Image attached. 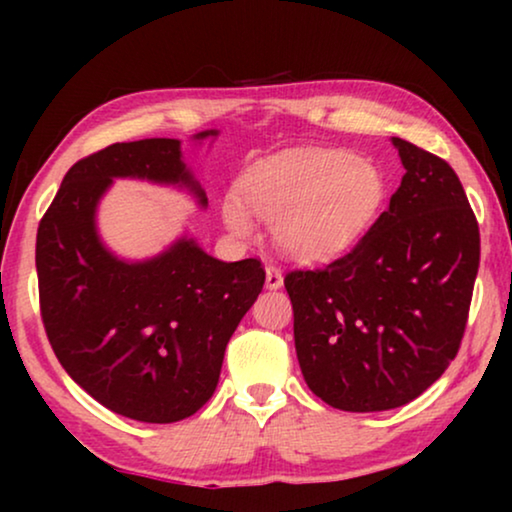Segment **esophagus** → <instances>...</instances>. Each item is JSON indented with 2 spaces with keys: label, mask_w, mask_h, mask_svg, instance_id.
Segmentation results:
<instances>
[{
  "label": "esophagus",
  "mask_w": 512,
  "mask_h": 512,
  "mask_svg": "<svg viewBox=\"0 0 512 512\" xmlns=\"http://www.w3.org/2000/svg\"><path fill=\"white\" fill-rule=\"evenodd\" d=\"M282 284H284L282 270L275 268V265H268V268H265V286H268L270 291H277L282 289Z\"/></svg>",
  "instance_id": "1"
}]
</instances>
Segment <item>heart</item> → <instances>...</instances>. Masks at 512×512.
I'll return each instance as SVG.
<instances>
[{
  "mask_svg": "<svg viewBox=\"0 0 512 512\" xmlns=\"http://www.w3.org/2000/svg\"><path fill=\"white\" fill-rule=\"evenodd\" d=\"M240 193L251 212L270 223L284 254L326 261L366 233L387 195V181L373 160L340 149H312L249 167ZM221 216L235 235H254V219L240 195L223 198Z\"/></svg>",
  "mask_w": 512,
  "mask_h": 512,
  "instance_id": "obj_1",
  "label": "heart"
}]
</instances>
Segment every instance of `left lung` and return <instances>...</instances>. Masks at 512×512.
<instances>
[{
    "label": "left lung",
    "mask_w": 512,
    "mask_h": 512,
    "mask_svg": "<svg viewBox=\"0 0 512 512\" xmlns=\"http://www.w3.org/2000/svg\"><path fill=\"white\" fill-rule=\"evenodd\" d=\"M405 174L359 244L284 277L303 377L347 412L401 408L457 356L480 265V230L443 158L391 137Z\"/></svg>",
    "instance_id": "left-lung-1"
}]
</instances>
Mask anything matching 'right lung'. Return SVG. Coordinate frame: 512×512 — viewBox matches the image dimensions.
I'll use <instances>...</instances> for the list:
<instances>
[{
	"mask_svg": "<svg viewBox=\"0 0 512 512\" xmlns=\"http://www.w3.org/2000/svg\"><path fill=\"white\" fill-rule=\"evenodd\" d=\"M114 179L186 188L207 207L179 139L111 144L79 160L39 223L41 319L62 368L97 403L137 422L172 424L212 398L265 270L258 258L223 263L186 235L153 258H118L97 233V205Z\"/></svg>",
	"mask_w": 512,
	"mask_h": 512,
	"instance_id": "add662e5",
	"label": "right lung"
}]
</instances>
